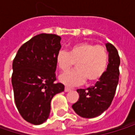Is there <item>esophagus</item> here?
<instances>
[{
	"instance_id": "1",
	"label": "esophagus",
	"mask_w": 135,
	"mask_h": 135,
	"mask_svg": "<svg viewBox=\"0 0 135 135\" xmlns=\"http://www.w3.org/2000/svg\"><path fill=\"white\" fill-rule=\"evenodd\" d=\"M71 91V88H69V87H66V88H65V91H66V92H68V91Z\"/></svg>"
}]
</instances>
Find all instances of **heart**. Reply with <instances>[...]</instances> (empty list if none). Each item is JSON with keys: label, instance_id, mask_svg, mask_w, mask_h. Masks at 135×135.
<instances>
[{"label": "heart", "instance_id": "b5f03b06", "mask_svg": "<svg viewBox=\"0 0 135 135\" xmlns=\"http://www.w3.org/2000/svg\"><path fill=\"white\" fill-rule=\"evenodd\" d=\"M76 63V70L59 76L62 83L74 86L83 84L86 79L89 83L99 80L106 72L109 55L103 46L88 41L73 45L69 52L60 51L58 53L56 63L61 72H67Z\"/></svg>", "mask_w": 135, "mask_h": 135}]
</instances>
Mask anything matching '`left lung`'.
<instances>
[{
  "label": "left lung",
  "instance_id": "obj_1",
  "mask_svg": "<svg viewBox=\"0 0 135 135\" xmlns=\"http://www.w3.org/2000/svg\"><path fill=\"white\" fill-rule=\"evenodd\" d=\"M109 52L106 72L94 86L87 89H78V101L72 107L80 117L94 118L101 115L111 105L119 82L120 63L117 48L110 43L105 44Z\"/></svg>",
  "mask_w": 135,
  "mask_h": 135
}]
</instances>
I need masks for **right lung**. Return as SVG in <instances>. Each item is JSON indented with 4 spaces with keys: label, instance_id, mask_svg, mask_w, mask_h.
Here are the masks:
<instances>
[{
    "label": "right lung",
    "instance_id": "right-lung-1",
    "mask_svg": "<svg viewBox=\"0 0 135 135\" xmlns=\"http://www.w3.org/2000/svg\"><path fill=\"white\" fill-rule=\"evenodd\" d=\"M60 41L56 34H38L20 47L13 60L15 105L22 117L34 125L47 120L52 98L65 88L62 84L55 83Z\"/></svg>",
    "mask_w": 135,
    "mask_h": 135
}]
</instances>
